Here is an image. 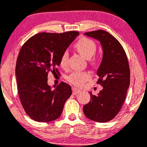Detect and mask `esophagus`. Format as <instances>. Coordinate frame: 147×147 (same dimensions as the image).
I'll return each instance as SVG.
<instances>
[{"label": "esophagus", "instance_id": "34e87169", "mask_svg": "<svg viewBox=\"0 0 147 147\" xmlns=\"http://www.w3.org/2000/svg\"><path fill=\"white\" fill-rule=\"evenodd\" d=\"M81 92V90L77 88H72V94L73 95H77L78 93H80Z\"/></svg>", "mask_w": 147, "mask_h": 147}]
</instances>
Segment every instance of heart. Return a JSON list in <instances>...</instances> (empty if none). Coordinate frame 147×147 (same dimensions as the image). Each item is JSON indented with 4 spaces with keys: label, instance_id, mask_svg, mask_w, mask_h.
<instances>
[{
    "label": "heart",
    "instance_id": "1",
    "mask_svg": "<svg viewBox=\"0 0 147 147\" xmlns=\"http://www.w3.org/2000/svg\"><path fill=\"white\" fill-rule=\"evenodd\" d=\"M75 48L78 51L80 54L82 55L86 59H89L91 62H95V59L92 57L96 52V45L93 41L86 37H82L76 42L75 45ZM68 58L69 54L67 51L62 53L60 57L61 67L63 68H67L68 66ZM90 78V74L86 71H75L71 73L68 76L67 80L69 82L76 86H81L83 85Z\"/></svg>",
    "mask_w": 147,
    "mask_h": 147
}]
</instances>
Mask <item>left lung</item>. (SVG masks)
<instances>
[{
    "instance_id": "left-lung-1",
    "label": "left lung",
    "mask_w": 147,
    "mask_h": 147,
    "mask_svg": "<svg viewBox=\"0 0 147 147\" xmlns=\"http://www.w3.org/2000/svg\"><path fill=\"white\" fill-rule=\"evenodd\" d=\"M99 41L102 59L97 71L98 83L103 88L98 95L90 92V101L83 106L85 116L94 121L112 120L120 111L130 85V69L126 52L116 38L103 30L85 33Z\"/></svg>"
}]
</instances>
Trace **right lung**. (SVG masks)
I'll return each mask as SVG.
<instances>
[{
    "label": "right lung",
    "mask_w": 147,
    "mask_h": 147,
    "mask_svg": "<svg viewBox=\"0 0 147 147\" xmlns=\"http://www.w3.org/2000/svg\"><path fill=\"white\" fill-rule=\"evenodd\" d=\"M79 35L78 31L35 34L24 43L16 65L18 92L26 114L38 122H49L62 114L72 95L70 85L62 82L55 89L47 83L48 73L57 71L62 53Z\"/></svg>",
    "instance_id": "1"
}]
</instances>
